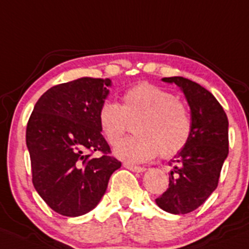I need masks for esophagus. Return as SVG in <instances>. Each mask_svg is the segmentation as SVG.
Here are the masks:
<instances>
[{
    "instance_id": "obj_1",
    "label": "esophagus",
    "mask_w": 249,
    "mask_h": 249,
    "mask_svg": "<svg viewBox=\"0 0 249 249\" xmlns=\"http://www.w3.org/2000/svg\"><path fill=\"white\" fill-rule=\"evenodd\" d=\"M123 166L126 167V169L131 170V171H134V172H143L145 171V167L143 166H137V165H133V164H129V162H124L123 164Z\"/></svg>"
}]
</instances>
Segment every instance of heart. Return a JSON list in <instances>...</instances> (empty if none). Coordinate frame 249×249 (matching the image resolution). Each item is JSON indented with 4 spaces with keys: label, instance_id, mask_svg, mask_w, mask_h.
<instances>
[{
    "label": "heart",
    "instance_id": "1",
    "mask_svg": "<svg viewBox=\"0 0 249 249\" xmlns=\"http://www.w3.org/2000/svg\"><path fill=\"white\" fill-rule=\"evenodd\" d=\"M122 105L105 100L98 112L101 132L111 145H116L133 121L136 133L123 139L115 155L136 164L148 161L160 151L164 158L178 154L188 143L192 121L186 106L171 91L150 83L129 88Z\"/></svg>",
    "mask_w": 249,
    "mask_h": 249
}]
</instances>
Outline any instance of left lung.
<instances>
[{
    "instance_id": "left-lung-1",
    "label": "left lung",
    "mask_w": 249,
    "mask_h": 249,
    "mask_svg": "<svg viewBox=\"0 0 249 249\" xmlns=\"http://www.w3.org/2000/svg\"><path fill=\"white\" fill-rule=\"evenodd\" d=\"M182 89L191 107L192 133L188 143L170 162L169 188L155 200L171 214H187L199 208L219 183L229 154V121L210 91L183 77L162 78Z\"/></svg>"
}]
</instances>
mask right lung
<instances>
[{
    "instance_id": "1",
    "label": "right lung",
    "mask_w": 249,
    "mask_h": 249,
    "mask_svg": "<svg viewBox=\"0 0 249 249\" xmlns=\"http://www.w3.org/2000/svg\"><path fill=\"white\" fill-rule=\"evenodd\" d=\"M111 80L79 78L55 85L36 101L27 124L32 179L40 197L63 216L98 205L121 161L101 134L98 112ZM99 151L100 157H94Z\"/></svg>"
}]
</instances>
